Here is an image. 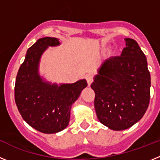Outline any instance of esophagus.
Segmentation results:
<instances>
[{"label": "esophagus", "mask_w": 160, "mask_h": 160, "mask_svg": "<svg viewBox=\"0 0 160 160\" xmlns=\"http://www.w3.org/2000/svg\"><path fill=\"white\" fill-rule=\"evenodd\" d=\"M86 79H87V83H88V86H90L93 82V76L91 75V74H87V75L86 76Z\"/></svg>", "instance_id": "34e87169"}]
</instances>
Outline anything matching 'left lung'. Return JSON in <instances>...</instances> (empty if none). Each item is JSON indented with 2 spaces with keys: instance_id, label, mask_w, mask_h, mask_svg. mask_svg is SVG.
<instances>
[{
  "instance_id": "8db88e82",
  "label": "left lung",
  "mask_w": 160,
  "mask_h": 160,
  "mask_svg": "<svg viewBox=\"0 0 160 160\" xmlns=\"http://www.w3.org/2000/svg\"><path fill=\"white\" fill-rule=\"evenodd\" d=\"M120 56L102 63L91 88L99 122L114 131H122L138 122L150 102L151 74L147 58L134 39L125 38Z\"/></svg>"
}]
</instances>
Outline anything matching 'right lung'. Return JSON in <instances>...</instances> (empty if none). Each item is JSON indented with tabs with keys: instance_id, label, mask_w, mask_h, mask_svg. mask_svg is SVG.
Returning <instances> with one entry per match:
<instances>
[{
	"instance_id": "1",
	"label": "right lung",
	"mask_w": 160,
	"mask_h": 160,
	"mask_svg": "<svg viewBox=\"0 0 160 160\" xmlns=\"http://www.w3.org/2000/svg\"><path fill=\"white\" fill-rule=\"evenodd\" d=\"M59 45L58 38L46 37L29 47L18 72L14 88L15 102L23 119L45 134H54L67 127L72 105L87 87L86 79L57 84L40 75L42 54L49 46Z\"/></svg>"
}]
</instances>
